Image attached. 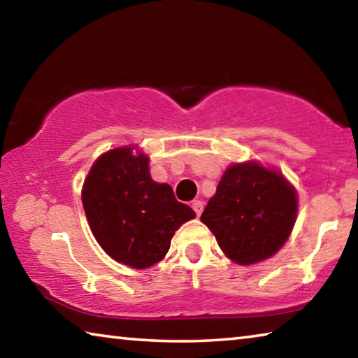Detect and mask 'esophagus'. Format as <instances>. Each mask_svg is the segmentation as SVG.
Here are the masks:
<instances>
[{
	"label": "esophagus",
	"mask_w": 358,
	"mask_h": 358,
	"mask_svg": "<svg viewBox=\"0 0 358 358\" xmlns=\"http://www.w3.org/2000/svg\"><path fill=\"white\" fill-rule=\"evenodd\" d=\"M192 210L196 211L197 216L202 215V210H203V202L202 201H194L192 202Z\"/></svg>",
	"instance_id": "1"
}]
</instances>
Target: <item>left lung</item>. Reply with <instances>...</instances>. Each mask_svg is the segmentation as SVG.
<instances>
[{
  "label": "left lung",
  "mask_w": 358,
  "mask_h": 358,
  "mask_svg": "<svg viewBox=\"0 0 358 358\" xmlns=\"http://www.w3.org/2000/svg\"><path fill=\"white\" fill-rule=\"evenodd\" d=\"M295 217V187L280 172L250 161L229 166L201 221L230 260L251 265L281 250Z\"/></svg>",
  "instance_id": "8db88e82"
}]
</instances>
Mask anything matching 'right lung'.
Here are the masks:
<instances>
[{
  "label": "right lung",
  "mask_w": 358,
  "mask_h": 358,
  "mask_svg": "<svg viewBox=\"0 0 358 358\" xmlns=\"http://www.w3.org/2000/svg\"><path fill=\"white\" fill-rule=\"evenodd\" d=\"M82 203L102 250L132 268L164 259L175 230L196 216L175 199L171 186L153 181L148 156L132 155V147L96 159L85 178Z\"/></svg>",
  "instance_id": "add662e5"
}]
</instances>
